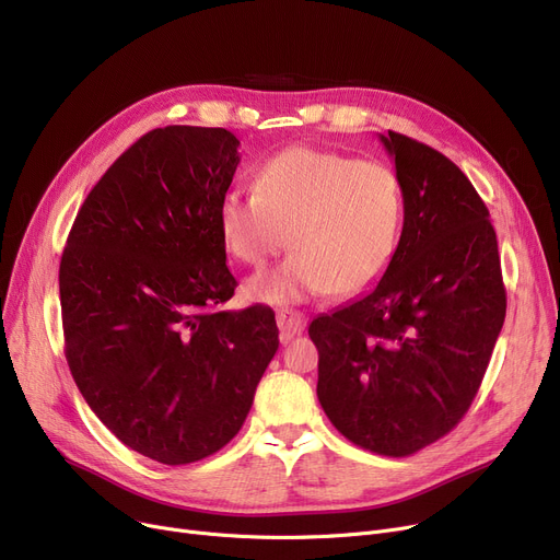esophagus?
Masks as SVG:
<instances>
[{"label":"esophagus","mask_w":560,"mask_h":560,"mask_svg":"<svg viewBox=\"0 0 560 560\" xmlns=\"http://www.w3.org/2000/svg\"><path fill=\"white\" fill-rule=\"evenodd\" d=\"M277 325L281 334V342H288L295 336H300L306 327V317L298 311H277Z\"/></svg>","instance_id":"34e87169"}]
</instances>
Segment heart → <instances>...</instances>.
Returning a JSON list of instances; mask_svg holds the SVG:
<instances>
[{
    "instance_id": "1",
    "label": "heart",
    "mask_w": 560,
    "mask_h": 560,
    "mask_svg": "<svg viewBox=\"0 0 560 560\" xmlns=\"http://www.w3.org/2000/svg\"><path fill=\"white\" fill-rule=\"evenodd\" d=\"M218 222L224 247L256 268L288 245L290 233L292 254L249 281L254 300L351 298L374 285L395 256L404 190L386 163L295 144L258 165L254 192H226Z\"/></svg>"
}]
</instances>
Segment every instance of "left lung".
Masks as SVG:
<instances>
[{
	"instance_id": "8db88e82",
	"label": "left lung",
	"mask_w": 560,
	"mask_h": 560,
	"mask_svg": "<svg viewBox=\"0 0 560 560\" xmlns=\"http://www.w3.org/2000/svg\"><path fill=\"white\" fill-rule=\"evenodd\" d=\"M404 190V229L378 283L319 315L317 399L351 443L410 456L475 401L506 317L497 235L475 186L445 154L381 136Z\"/></svg>"
}]
</instances>
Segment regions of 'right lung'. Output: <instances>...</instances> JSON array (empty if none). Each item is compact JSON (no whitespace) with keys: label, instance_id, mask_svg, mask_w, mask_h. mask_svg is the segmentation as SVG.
<instances>
[{"label":"right lung","instance_id":"right-lung-1","mask_svg":"<svg viewBox=\"0 0 560 560\" xmlns=\"http://www.w3.org/2000/svg\"><path fill=\"white\" fill-rule=\"evenodd\" d=\"M226 129L136 140L88 192L58 270L66 359L106 429L163 465L241 431L279 349L275 311H222L238 281L218 211L241 163Z\"/></svg>","mask_w":560,"mask_h":560}]
</instances>
